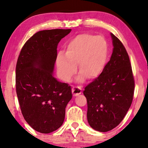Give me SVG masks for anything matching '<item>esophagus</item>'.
Masks as SVG:
<instances>
[{"mask_svg": "<svg viewBox=\"0 0 148 148\" xmlns=\"http://www.w3.org/2000/svg\"><path fill=\"white\" fill-rule=\"evenodd\" d=\"M72 94L74 96H77L82 94V88L79 86H73L72 88Z\"/></svg>", "mask_w": 148, "mask_h": 148, "instance_id": "obj_1", "label": "esophagus"}]
</instances>
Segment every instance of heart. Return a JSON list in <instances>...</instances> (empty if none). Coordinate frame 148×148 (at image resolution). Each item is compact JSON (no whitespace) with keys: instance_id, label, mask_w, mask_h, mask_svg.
<instances>
[{"instance_id":"b5f03b06","label":"heart","mask_w":148,"mask_h":148,"mask_svg":"<svg viewBox=\"0 0 148 148\" xmlns=\"http://www.w3.org/2000/svg\"><path fill=\"white\" fill-rule=\"evenodd\" d=\"M108 45L103 36L84 33L73 38L66 44L65 54L60 52L56 58V68L64 82H70L77 71L78 64L79 82L86 77L95 79L102 73L106 65Z\"/></svg>"}]
</instances>
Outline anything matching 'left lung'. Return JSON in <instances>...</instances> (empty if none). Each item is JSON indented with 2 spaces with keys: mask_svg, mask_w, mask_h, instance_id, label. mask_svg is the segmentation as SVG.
I'll use <instances>...</instances> for the list:
<instances>
[{
  "mask_svg": "<svg viewBox=\"0 0 148 148\" xmlns=\"http://www.w3.org/2000/svg\"><path fill=\"white\" fill-rule=\"evenodd\" d=\"M113 52L102 73L84 91L87 118L95 130L107 132L124 119L133 99L135 81L129 57L118 38L111 34Z\"/></svg>",
  "mask_w": 148,
  "mask_h": 148,
  "instance_id": "left-lung-1",
  "label": "left lung"
}]
</instances>
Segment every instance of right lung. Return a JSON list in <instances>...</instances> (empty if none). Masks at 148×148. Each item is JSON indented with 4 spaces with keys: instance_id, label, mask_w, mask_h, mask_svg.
I'll list each match as a JSON object with an SVG mask.
<instances>
[{
    "instance_id": "add662e5",
    "label": "right lung",
    "mask_w": 148,
    "mask_h": 148,
    "mask_svg": "<svg viewBox=\"0 0 148 148\" xmlns=\"http://www.w3.org/2000/svg\"><path fill=\"white\" fill-rule=\"evenodd\" d=\"M71 29L38 32L24 44L16 64L15 86L21 113L34 130L49 133L62 125L72 98L71 86L52 76L57 46Z\"/></svg>"
}]
</instances>
